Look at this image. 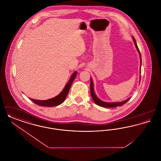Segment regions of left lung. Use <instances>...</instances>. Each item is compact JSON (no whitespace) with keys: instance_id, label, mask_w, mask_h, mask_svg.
<instances>
[{"instance_id":"left-lung-1","label":"left lung","mask_w":161,"mask_h":161,"mask_svg":"<svg viewBox=\"0 0 161 161\" xmlns=\"http://www.w3.org/2000/svg\"><path fill=\"white\" fill-rule=\"evenodd\" d=\"M133 40L134 41V43H135V45L136 46V49H138V52L139 53L140 55V58H141V55L140 54V51H139V49L138 48V45L136 44V40H135V38H134V37H133ZM91 96H92V99L93 100V101H95V104H97L98 106H100L101 107H118V106H123V104H125L129 100H130V98L127 99V100H125L123 102H120V103H106V102H104L101 100H100L97 96L94 93V91H93V82H92V80L91 78Z\"/></svg>"}]
</instances>
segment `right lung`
Here are the masks:
<instances>
[{"label":"right lung","mask_w":161,"mask_h":161,"mask_svg":"<svg viewBox=\"0 0 161 161\" xmlns=\"http://www.w3.org/2000/svg\"><path fill=\"white\" fill-rule=\"evenodd\" d=\"M76 76H77V72H75L70 77L69 82L66 85V86L64 88V89L63 90V91L58 95H57V97H55L54 98L49 99V100H45V101L33 100L31 98H30V99L35 104H37L38 106H41L53 107V106H57L58 105H60L66 99V96L68 95V94L69 93L71 85L72 84Z\"/></svg>","instance_id":"right-lung-1"}]
</instances>
